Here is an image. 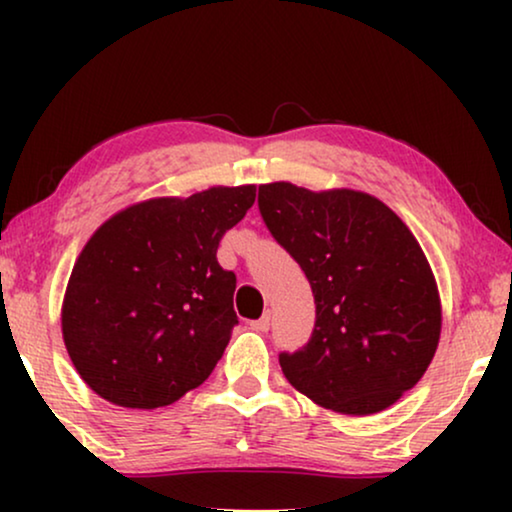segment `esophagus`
I'll return each instance as SVG.
<instances>
[{"label": "esophagus", "instance_id": "34e87169", "mask_svg": "<svg viewBox=\"0 0 512 512\" xmlns=\"http://www.w3.org/2000/svg\"><path fill=\"white\" fill-rule=\"evenodd\" d=\"M249 326H251V328H254V331H256V333H268V328H270V314H268V312H265L261 319L251 321V324H249Z\"/></svg>", "mask_w": 512, "mask_h": 512}]
</instances>
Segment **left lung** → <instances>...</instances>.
<instances>
[{
    "mask_svg": "<svg viewBox=\"0 0 512 512\" xmlns=\"http://www.w3.org/2000/svg\"><path fill=\"white\" fill-rule=\"evenodd\" d=\"M272 237L312 286L310 342L279 354L300 394L342 415L394 405L429 368L440 340L436 277L410 228L373 195L258 186Z\"/></svg>",
    "mask_w": 512,
    "mask_h": 512,
    "instance_id": "obj_1",
    "label": "left lung"
}]
</instances>
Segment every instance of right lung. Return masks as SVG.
Listing matches in <instances>:
<instances>
[{
	"mask_svg": "<svg viewBox=\"0 0 512 512\" xmlns=\"http://www.w3.org/2000/svg\"><path fill=\"white\" fill-rule=\"evenodd\" d=\"M254 200V184L214 186L137 202L95 230L69 277L62 338L97 396L153 410L212 375L237 324V279L216 249Z\"/></svg>",
	"mask_w": 512,
	"mask_h": 512,
	"instance_id": "add662e5",
	"label": "right lung"
}]
</instances>
